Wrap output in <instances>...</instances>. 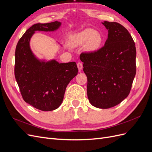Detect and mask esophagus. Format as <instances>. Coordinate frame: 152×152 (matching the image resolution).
I'll return each instance as SVG.
<instances>
[{
	"label": "esophagus",
	"mask_w": 152,
	"mask_h": 152,
	"mask_svg": "<svg viewBox=\"0 0 152 152\" xmlns=\"http://www.w3.org/2000/svg\"><path fill=\"white\" fill-rule=\"evenodd\" d=\"M77 67H78V69H79V71H80L82 68H83V65H82V63L81 62H79L77 63Z\"/></svg>",
	"instance_id": "1"
}]
</instances>
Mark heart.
<instances>
[{
  "label": "heart",
  "instance_id": "obj_1",
  "mask_svg": "<svg viewBox=\"0 0 152 152\" xmlns=\"http://www.w3.org/2000/svg\"><path fill=\"white\" fill-rule=\"evenodd\" d=\"M103 38L101 34L93 29L86 28L75 34L72 38V43L75 46L85 44V49L90 53L96 52L101 48Z\"/></svg>",
  "mask_w": 152,
  "mask_h": 152
}]
</instances>
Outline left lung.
Segmentation results:
<instances>
[{"label":"left lung","instance_id":"left-lung-1","mask_svg":"<svg viewBox=\"0 0 152 152\" xmlns=\"http://www.w3.org/2000/svg\"><path fill=\"white\" fill-rule=\"evenodd\" d=\"M108 30L104 45L93 53H82L87 77V93L94 107L107 109L126 98L136 75V50L127 30L116 22L103 21Z\"/></svg>","mask_w":152,"mask_h":152}]
</instances>
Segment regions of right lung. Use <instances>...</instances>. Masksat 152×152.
<instances>
[{"instance_id": "add662e5", "label": "right lung", "mask_w": 152, "mask_h": 152, "mask_svg": "<svg viewBox=\"0 0 152 152\" xmlns=\"http://www.w3.org/2000/svg\"><path fill=\"white\" fill-rule=\"evenodd\" d=\"M61 23L32 25L18 41L15 51V75L25 102L42 111H53L63 102L68 84L78 73L75 62L59 63L39 59L32 51L30 40L38 31H54Z\"/></svg>"}]
</instances>
